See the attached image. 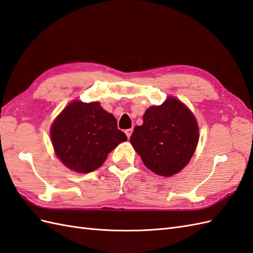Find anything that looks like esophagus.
I'll list each match as a JSON object with an SVG mask.
<instances>
[{"label": "esophagus", "instance_id": "esophagus-1", "mask_svg": "<svg viewBox=\"0 0 253 253\" xmlns=\"http://www.w3.org/2000/svg\"><path fill=\"white\" fill-rule=\"evenodd\" d=\"M132 131H133V129H132V128H129V129H126V130H125V133H126V135L128 137V139L130 138V135H131Z\"/></svg>", "mask_w": 253, "mask_h": 253}]
</instances>
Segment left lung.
Here are the masks:
<instances>
[{"label": "left lung", "mask_w": 253, "mask_h": 253, "mask_svg": "<svg viewBox=\"0 0 253 253\" xmlns=\"http://www.w3.org/2000/svg\"><path fill=\"white\" fill-rule=\"evenodd\" d=\"M199 141L197 120L183 102L169 97L148 108L143 124L135 126L130 142L143 164L154 173L170 177L183 170Z\"/></svg>", "instance_id": "8db88e82"}]
</instances>
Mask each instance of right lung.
Returning <instances> with one entry per match:
<instances>
[{
  "label": "right lung",
  "instance_id": "right-lung-1",
  "mask_svg": "<svg viewBox=\"0 0 253 253\" xmlns=\"http://www.w3.org/2000/svg\"><path fill=\"white\" fill-rule=\"evenodd\" d=\"M50 135L57 158L78 173L98 169L108 154L127 140L114 116L99 102L79 100L70 102L57 116Z\"/></svg>",
  "mask_w": 253,
  "mask_h": 253
}]
</instances>
